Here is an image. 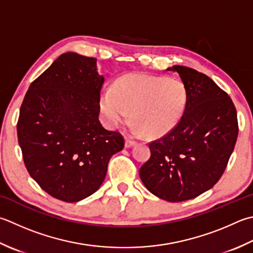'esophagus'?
Listing matches in <instances>:
<instances>
[{
    "instance_id": "esophagus-1",
    "label": "esophagus",
    "mask_w": 253,
    "mask_h": 253,
    "mask_svg": "<svg viewBox=\"0 0 253 253\" xmlns=\"http://www.w3.org/2000/svg\"><path fill=\"white\" fill-rule=\"evenodd\" d=\"M135 143H136V141H133V140L130 139V138L126 137V140H125V147L126 148H130V147H132L133 145H135Z\"/></svg>"
}]
</instances>
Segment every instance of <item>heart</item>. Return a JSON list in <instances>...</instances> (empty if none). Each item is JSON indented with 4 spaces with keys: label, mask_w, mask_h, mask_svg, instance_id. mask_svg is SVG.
<instances>
[{
    "label": "heart",
    "mask_w": 253,
    "mask_h": 253,
    "mask_svg": "<svg viewBox=\"0 0 253 253\" xmlns=\"http://www.w3.org/2000/svg\"><path fill=\"white\" fill-rule=\"evenodd\" d=\"M185 106V86L175 78L128 74L101 96V110L108 126L125 123L131 111L133 129L151 138L171 131Z\"/></svg>",
    "instance_id": "obj_1"
}]
</instances>
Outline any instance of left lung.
Segmentation results:
<instances>
[{
	"label": "left lung",
	"instance_id": "8db88e82",
	"mask_svg": "<svg viewBox=\"0 0 253 253\" xmlns=\"http://www.w3.org/2000/svg\"><path fill=\"white\" fill-rule=\"evenodd\" d=\"M179 73L186 106L171 131L149 142L151 156L139 169L153 195L177 203L211 189L224 173L238 137L237 111L230 96L206 74L184 66Z\"/></svg>",
	"mask_w": 253,
	"mask_h": 253
}]
</instances>
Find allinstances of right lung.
<instances>
[{
  "mask_svg": "<svg viewBox=\"0 0 253 253\" xmlns=\"http://www.w3.org/2000/svg\"><path fill=\"white\" fill-rule=\"evenodd\" d=\"M104 78L96 59L62 53L34 80L17 122L25 167L49 195L67 203L95 193L125 140L98 120Z\"/></svg>",
  "mask_w": 253,
  "mask_h": 253,
  "instance_id": "add662e5",
  "label": "right lung"
}]
</instances>
